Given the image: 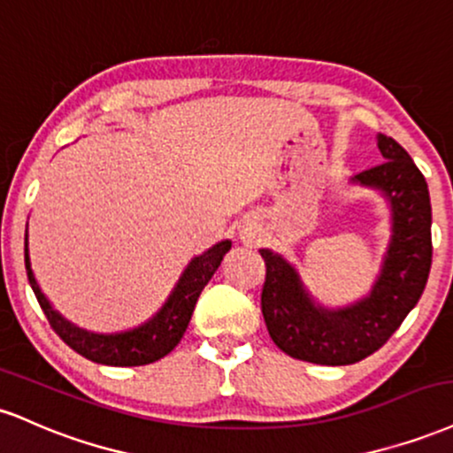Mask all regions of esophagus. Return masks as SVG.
Here are the masks:
<instances>
[{
	"instance_id": "34e87169",
	"label": "esophagus",
	"mask_w": 453,
	"mask_h": 453,
	"mask_svg": "<svg viewBox=\"0 0 453 453\" xmlns=\"http://www.w3.org/2000/svg\"><path fill=\"white\" fill-rule=\"evenodd\" d=\"M242 239H243V242L252 243L254 239H257V233H254L252 228H242Z\"/></svg>"
}]
</instances>
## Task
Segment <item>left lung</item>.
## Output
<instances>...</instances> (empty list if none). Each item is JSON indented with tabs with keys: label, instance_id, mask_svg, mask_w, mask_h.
<instances>
[{
	"label": "left lung",
	"instance_id": "left-lung-1",
	"mask_svg": "<svg viewBox=\"0 0 453 453\" xmlns=\"http://www.w3.org/2000/svg\"><path fill=\"white\" fill-rule=\"evenodd\" d=\"M377 146L386 161L349 178L377 190L390 210V242L365 296L348 305H324L288 258L258 250L267 265L260 296L265 324L273 343L296 360L342 366L366 358L401 326L426 286L433 263L428 184L401 143L380 133Z\"/></svg>",
	"mask_w": 453,
	"mask_h": 453
}]
</instances>
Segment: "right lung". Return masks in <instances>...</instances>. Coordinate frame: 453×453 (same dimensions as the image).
<instances>
[{
    "mask_svg": "<svg viewBox=\"0 0 453 453\" xmlns=\"http://www.w3.org/2000/svg\"><path fill=\"white\" fill-rule=\"evenodd\" d=\"M228 250H231V239H222V242L207 248L205 252L190 258V263L186 265L182 275L175 281L173 290L169 292L158 311L152 313V318H148L140 326L116 333H93L87 328H80L78 324L67 320L52 307V303L48 301V296L37 284L34 269H31L29 233L25 235V267L31 288H34L37 303L44 310L48 322L73 352L97 365L142 366L161 360L180 343L186 328H188L190 318H193L201 290L205 288L216 269L220 267Z\"/></svg>",
    "mask_w": 453,
    "mask_h": 453,
    "instance_id": "1",
    "label": "right lung"
}]
</instances>
